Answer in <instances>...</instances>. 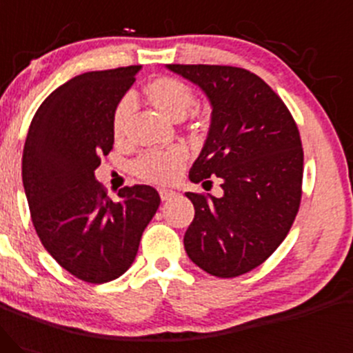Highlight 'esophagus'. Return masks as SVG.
Segmentation results:
<instances>
[{
    "label": "esophagus",
    "instance_id": "esophagus-1",
    "mask_svg": "<svg viewBox=\"0 0 353 353\" xmlns=\"http://www.w3.org/2000/svg\"><path fill=\"white\" fill-rule=\"evenodd\" d=\"M176 193L173 192V190H170V188H160V196H161V200L163 201H166V200H172L173 196H175Z\"/></svg>",
    "mask_w": 353,
    "mask_h": 353
}]
</instances>
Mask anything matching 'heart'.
<instances>
[{
	"label": "heart",
	"mask_w": 353,
	"mask_h": 353,
	"mask_svg": "<svg viewBox=\"0 0 353 353\" xmlns=\"http://www.w3.org/2000/svg\"><path fill=\"white\" fill-rule=\"evenodd\" d=\"M141 93L153 108L173 120L183 118L196 105V94L192 86L175 77L153 78L143 86ZM126 114H128V103L121 100L114 106L112 117V132L117 140L123 138L125 134ZM203 121L196 120L195 117L190 118V128L193 132L203 130ZM185 161H187V153L181 148L150 150L137 158L133 163V172L141 180L163 185L180 175Z\"/></svg>",
	"instance_id": "heart-1"
}]
</instances>
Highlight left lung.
<instances>
[{
    "label": "left lung",
    "instance_id": "1",
    "mask_svg": "<svg viewBox=\"0 0 353 353\" xmlns=\"http://www.w3.org/2000/svg\"><path fill=\"white\" fill-rule=\"evenodd\" d=\"M196 83L213 106L212 126L190 170L223 196L192 193L195 219L185 250L210 275L232 279L262 265L285 240L302 201L303 148L290 110L252 71L220 65H168Z\"/></svg>",
    "mask_w": 353,
    "mask_h": 353
}]
</instances>
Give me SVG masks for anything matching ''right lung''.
<instances>
[{
    "mask_svg": "<svg viewBox=\"0 0 353 353\" xmlns=\"http://www.w3.org/2000/svg\"><path fill=\"white\" fill-rule=\"evenodd\" d=\"M140 68L71 78L39 105L26 134L21 175L31 221L50 255L83 282L123 275L160 205L148 185L123 187L114 201L94 180L101 157L113 148L114 106Z\"/></svg>",
    "mask_w": 353,
    "mask_h": 353,
    "instance_id": "1",
    "label": "right lung"
}]
</instances>
